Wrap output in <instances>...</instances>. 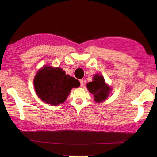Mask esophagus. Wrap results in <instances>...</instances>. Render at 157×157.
I'll return each mask as SVG.
<instances>
[{
	"label": "esophagus",
	"instance_id": "34e87169",
	"mask_svg": "<svg viewBox=\"0 0 157 157\" xmlns=\"http://www.w3.org/2000/svg\"><path fill=\"white\" fill-rule=\"evenodd\" d=\"M79 82H80V86H81V87H84V84H85L84 81L83 80V79H80V80H79Z\"/></svg>",
	"mask_w": 157,
	"mask_h": 157
}]
</instances>
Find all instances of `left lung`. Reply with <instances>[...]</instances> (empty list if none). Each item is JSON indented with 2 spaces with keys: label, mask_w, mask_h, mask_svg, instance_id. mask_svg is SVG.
I'll use <instances>...</instances> for the list:
<instances>
[{
  "label": "left lung",
  "mask_w": 157,
  "mask_h": 157,
  "mask_svg": "<svg viewBox=\"0 0 157 157\" xmlns=\"http://www.w3.org/2000/svg\"><path fill=\"white\" fill-rule=\"evenodd\" d=\"M89 92L94 96L96 102H102L107 98L111 89L106 84L105 79L102 75L96 74L93 77V81L87 84Z\"/></svg>",
  "instance_id": "1"
}]
</instances>
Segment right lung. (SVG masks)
<instances>
[{"label": "right lung", "mask_w": 157, "mask_h": 157, "mask_svg": "<svg viewBox=\"0 0 157 157\" xmlns=\"http://www.w3.org/2000/svg\"><path fill=\"white\" fill-rule=\"evenodd\" d=\"M34 85L36 94L42 101L56 106L65 101L71 89L79 86V81L66 75L61 68L46 65L36 73Z\"/></svg>", "instance_id": "obj_1"}]
</instances>
